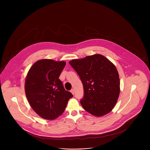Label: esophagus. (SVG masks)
I'll return each instance as SVG.
<instances>
[{
  "instance_id": "esophagus-1",
  "label": "esophagus",
  "mask_w": 150,
  "mask_h": 150,
  "mask_svg": "<svg viewBox=\"0 0 150 150\" xmlns=\"http://www.w3.org/2000/svg\"><path fill=\"white\" fill-rule=\"evenodd\" d=\"M71 93H72L73 95H74V94H75V90H74V89H72V90H71Z\"/></svg>"
}]
</instances>
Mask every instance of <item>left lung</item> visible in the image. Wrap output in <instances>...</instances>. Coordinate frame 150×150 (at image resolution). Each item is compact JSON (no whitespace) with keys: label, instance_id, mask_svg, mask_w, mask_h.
<instances>
[{"label":"left lung","instance_id":"1","mask_svg":"<svg viewBox=\"0 0 150 150\" xmlns=\"http://www.w3.org/2000/svg\"><path fill=\"white\" fill-rule=\"evenodd\" d=\"M69 63L83 84L84 95L80 101L82 108L97 117L110 112L120 94L119 75L114 64L99 54Z\"/></svg>","mask_w":150,"mask_h":150}]
</instances>
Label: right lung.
Listing matches in <instances>:
<instances>
[{
	"instance_id": "obj_1",
	"label": "right lung",
	"mask_w": 150,
	"mask_h": 150,
	"mask_svg": "<svg viewBox=\"0 0 150 150\" xmlns=\"http://www.w3.org/2000/svg\"><path fill=\"white\" fill-rule=\"evenodd\" d=\"M65 65L64 61L41 59L33 64L27 75L25 92L27 100L34 111L45 119L58 117L73 97L59 79Z\"/></svg>"
}]
</instances>
